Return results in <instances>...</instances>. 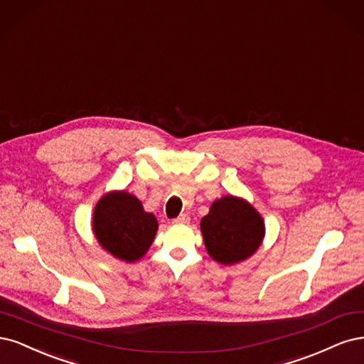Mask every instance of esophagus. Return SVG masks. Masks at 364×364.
<instances>
[{
	"mask_svg": "<svg viewBox=\"0 0 364 364\" xmlns=\"http://www.w3.org/2000/svg\"><path fill=\"white\" fill-rule=\"evenodd\" d=\"M189 220H191V218H189V215H186V213H183L178 218L173 219L175 224H189Z\"/></svg>",
	"mask_w": 364,
	"mask_h": 364,
	"instance_id": "1",
	"label": "esophagus"
}]
</instances>
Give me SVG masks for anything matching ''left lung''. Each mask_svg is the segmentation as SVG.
Here are the masks:
<instances>
[{
	"mask_svg": "<svg viewBox=\"0 0 364 364\" xmlns=\"http://www.w3.org/2000/svg\"><path fill=\"white\" fill-rule=\"evenodd\" d=\"M207 252L222 264L248 259L264 236V224L257 210L243 199L224 196L210 207L201 219Z\"/></svg>",
	"mask_w": 364,
	"mask_h": 364,
	"instance_id": "obj_1",
	"label": "left lung"
}]
</instances>
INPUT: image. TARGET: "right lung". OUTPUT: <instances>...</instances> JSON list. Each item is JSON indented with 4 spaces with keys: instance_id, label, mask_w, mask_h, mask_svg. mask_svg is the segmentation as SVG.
<instances>
[{
    "instance_id": "obj_1",
    "label": "right lung",
    "mask_w": 364,
    "mask_h": 364,
    "mask_svg": "<svg viewBox=\"0 0 364 364\" xmlns=\"http://www.w3.org/2000/svg\"><path fill=\"white\" fill-rule=\"evenodd\" d=\"M92 227L105 251L116 259L136 262L148 251L159 225L136 196L122 191L105 195L97 204Z\"/></svg>"
}]
</instances>
